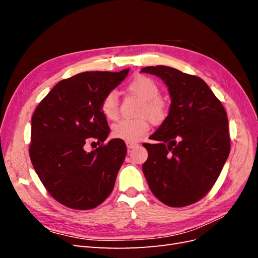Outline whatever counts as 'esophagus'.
I'll use <instances>...</instances> for the list:
<instances>
[{
    "label": "esophagus",
    "mask_w": 258,
    "mask_h": 258,
    "mask_svg": "<svg viewBox=\"0 0 258 258\" xmlns=\"http://www.w3.org/2000/svg\"><path fill=\"white\" fill-rule=\"evenodd\" d=\"M126 145H127V147L129 148V150H131V148L137 147L139 144L137 142H126Z\"/></svg>",
    "instance_id": "1"
}]
</instances>
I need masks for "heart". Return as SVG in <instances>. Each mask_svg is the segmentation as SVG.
Masks as SVG:
<instances>
[{"label": "heart", "instance_id": "heart-1", "mask_svg": "<svg viewBox=\"0 0 258 258\" xmlns=\"http://www.w3.org/2000/svg\"><path fill=\"white\" fill-rule=\"evenodd\" d=\"M128 89L144 100L139 115H144L137 119H121L113 124L112 134L116 139L126 142H136L142 139L150 131V120L154 123H160L167 117V105L160 99V88L158 84L151 77L140 75L135 77ZM101 112L107 119L115 120L119 116V101L116 91L107 92L101 101ZM147 115V117L145 116Z\"/></svg>", "mask_w": 258, "mask_h": 258}]
</instances>
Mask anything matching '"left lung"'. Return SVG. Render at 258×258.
<instances>
[{"instance_id": "left-lung-1", "label": "left lung", "mask_w": 258, "mask_h": 258, "mask_svg": "<svg viewBox=\"0 0 258 258\" xmlns=\"http://www.w3.org/2000/svg\"><path fill=\"white\" fill-rule=\"evenodd\" d=\"M141 72L160 77L167 85L169 114L152 140L144 143L148 158L142 169L155 197L181 208L195 204L212 188L230 152L225 108L200 77L156 66Z\"/></svg>"}]
</instances>
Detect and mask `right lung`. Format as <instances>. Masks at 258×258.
Masks as SVG:
<instances>
[{"label":"right lung","instance_id":"right-lung-1","mask_svg":"<svg viewBox=\"0 0 258 258\" xmlns=\"http://www.w3.org/2000/svg\"><path fill=\"white\" fill-rule=\"evenodd\" d=\"M128 72L76 74L59 82L37 105L31 119L30 159L45 188L61 205L90 210L112 192L126 144L113 139L90 153L84 146L107 139L110 127L101 101Z\"/></svg>","mask_w":258,"mask_h":258}]
</instances>
